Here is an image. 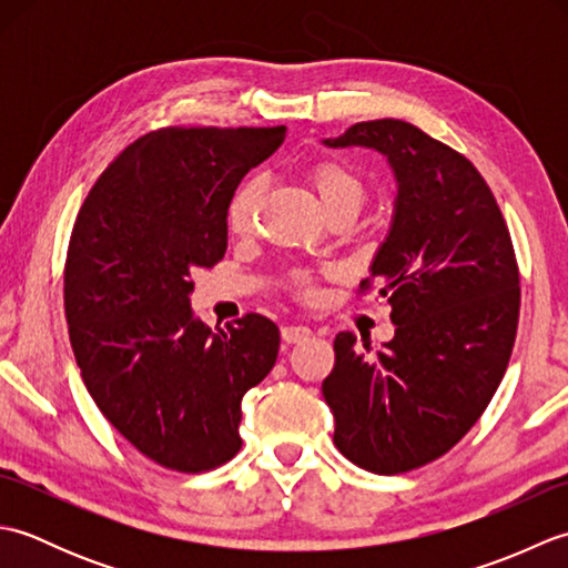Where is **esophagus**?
I'll return each mask as SVG.
<instances>
[{"label":"esophagus","instance_id":"esophagus-1","mask_svg":"<svg viewBox=\"0 0 568 568\" xmlns=\"http://www.w3.org/2000/svg\"><path fill=\"white\" fill-rule=\"evenodd\" d=\"M312 329L303 327V324H287V327L281 329V336L285 344H303L305 339H310Z\"/></svg>","mask_w":568,"mask_h":568}]
</instances>
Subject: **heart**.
Wrapping results in <instances>:
<instances>
[{
	"label": "heart",
	"instance_id": "1",
	"mask_svg": "<svg viewBox=\"0 0 568 568\" xmlns=\"http://www.w3.org/2000/svg\"><path fill=\"white\" fill-rule=\"evenodd\" d=\"M310 185L315 187L327 214L336 210H358L366 197V183L352 163L334 155L312 161L305 168ZM261 200V183L248 178L241 183L226 202V226L232 234H248L256 220V207ZM285 287L300 300H310L317 293V273L310 268H293L285 273Z\"/></svg>",
	"mask_w": 568,
	"mask_h": 568
}]
</instances>
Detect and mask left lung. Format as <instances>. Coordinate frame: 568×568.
Here are the masks:
<instances>
[{
	"mask_svg": "<svg viewBox=\"0 0 568 568\" xmlns=\"http://www.w3.org/2000/svg\"><path fill=\"white\" fill-rule=\"evenodd\" d=\"M329 146L388 155L397 178L393 229L358 287L393 305V342L371 354L336 334L322 395L334 444L381 476L437 462L496 395L520 320V268L488 183L466 155L400 119H373Z\"/></svg>",
	"mask_w": 568,
	"mask_h": 568,
	"instance_id": "8db88e82",
	"label": "left lung"
}]
</instances>
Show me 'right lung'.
<instances>
[{"instance_id": "right-lung-1", "label": "right lung", "mask_w": 568, "mask_h": 568, "mask_svg": "<svg viewBox=\"0 0 568 568\" xmlns=\"http://www.w3.org/2000/svg\"><path fill=\"white\" fill-rule=\"evenodd\" d=\"M285 126H163L136 139L84 197L65 258L72 354L94 405L136 449L202 474L241 449V397L268 376L275 324L192 320L190 273L226 251V202Z\"/></svg>"}]
</instances>
